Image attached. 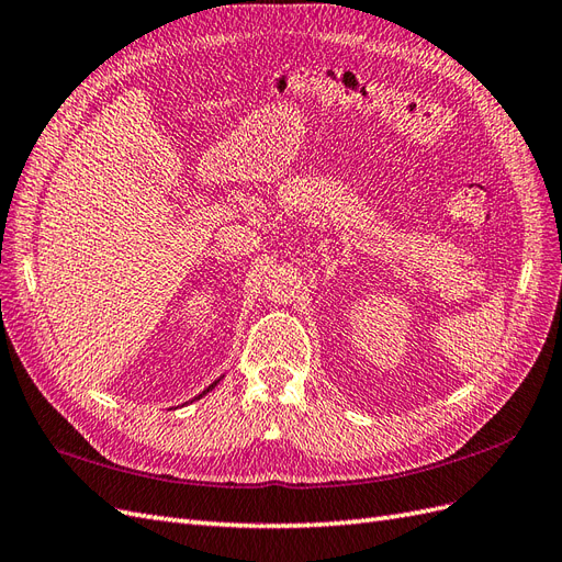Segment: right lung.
I'll return each mask as SVG.
<instances>
[{"mask_svg":"<svg viewBox=\"0 0 562 562\" xmlns=\"http://www.w3.org/2000/svg\"><path fill=\"white\" fill-rule=\"evenodd\" d=\"M216 383H218V381H214V383H212V386H210V389H206V391H204V393H200V395H206V393H210V391H212V389H214V386H216Z\"/></svg>","mask_w":562,"mask_h":562,"instance_id":"1","label":"right lung"}]
</instances>
